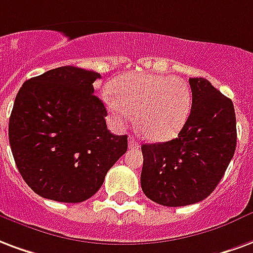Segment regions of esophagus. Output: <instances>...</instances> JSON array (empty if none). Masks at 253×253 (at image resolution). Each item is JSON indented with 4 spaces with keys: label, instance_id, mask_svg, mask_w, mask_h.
Segmentation results:
<instances>
[{
    "label": "esophagus",
    "instance_id": "34e87169",
    "mask_svg": "<svg viewBox=\"0 0 253 253\" xmlns=\"http://www.w3.org/2000/svg\"><path fill=\"white\" fill-rule=\"evenodd\" d=\"M128 146H130V147H132V149H134V147H135V149H138V147H139V142H136L134 138H128Z\"/></svg>",
    "mask_w": 253,
    "mask_h": 253
}]
</instances>
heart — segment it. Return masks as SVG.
Wrapping results in <instances>:
<instances>
[{
    "instance_id": "obj_1",
    "label": "heart",
    "mask_w": 253,
    "mask_h": 253,
    "mask_svg": "<svg viewBox=\"0 0 253 253\" xmlns=\"http://www.w3.org/2000/svg\"><path fill=\"white\" fill-rule=\"evenodd\" d=\"M112 123L122 127L135 117L146 139L164 142L177 135L192 110L188 83L177 76L130 74L121 76L103 92Z\"/></svg>"
}]
</instances>
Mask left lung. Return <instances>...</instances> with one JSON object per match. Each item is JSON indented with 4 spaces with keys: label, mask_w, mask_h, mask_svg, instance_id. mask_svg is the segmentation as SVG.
<instances>
[{
    "label": "left lung",
    "mask_w": 253,
    "mask_h": 253,
    "mask_svg": "<svg viewBox=\"0 0 253 253\" xmlns=\"http://www.w3.org/2000/svg\"><path fill=\"white\" fill-rule=\"evenodd\" d=\"M192 110L175 139L142 145L141 186L165 207L203 201L216 189L236 150L233 103L204 78L189 79Z\"/></svg>",
    "instance_id": "left-lung-1"
}]
</instances>
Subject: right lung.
I'll return each instance as SVG.
<instances>
[{
    "instance_id": "add662e5",
    "label": "right lung",
    "mask_w": 253,
    "mask_h": 253,
    "mask_svg": "<svg viewBox=\"0 0 253 253\" xmlns=\"http://www.w3.org/2000/svg\"><path fill=\"white\" fill-rule=\"evenodd\" d=\"M96 79L98 72L65 65L27 80L17 93L9 143L22 178L41 197L83 203L127 151V135L108 131Z\"/></svg>"
}]
</instances>
